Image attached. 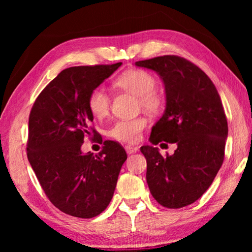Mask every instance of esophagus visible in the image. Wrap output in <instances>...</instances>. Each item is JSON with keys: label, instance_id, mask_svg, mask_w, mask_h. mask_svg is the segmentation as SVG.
Masks as SVG:
<instances>
[{"label": "esophagus", "instance_id": "1", "mask_svg": "<svg viewBox=\"0 0 252 252\" xmlns=\"http://www.w3.org/2000/svg\"><path fill=\"white\" fill-rule=\"evenodd\" d=\"M125 150H126L127 154L130 155V154L137 153V150H139V148L134 147V146H126V147H125Z\"/></svg>", "mask_w": 252, "mask_h": 252}]
</instances>
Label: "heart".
I'll return each instance as SVG.
<instances>
[{"label":"heart","instance_id":"b5f03b06","mask_svg":"<svg viewBox=\"0 0 252 252\" xmlns=\"http://www.w3.org/2000/svg\"><path fill=\"white\" fill-rule=\"evenodd\" d=\"M117 87L139 97V104L147 111L157 112L163 106V93L155 87L156 79L150 72L142 68H130L123 72L115 80ZM111 99L104 88L96 87L89 93L88 108L95 118L102 119L108 115ZM147 127V119L137 117L134 119L118 120L110 127L109 135L126 143H135L141 139Z\"/></svg>","mask_w":252,"mask_h":252}]
</instances>
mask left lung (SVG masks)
I'll use <instances>...</instances> for the list:
<instances>
[{
    "label": "left lung",
    "instance_id": "1",
    "mask_svg": "<svg viewBox=\"0 0 252 252\" xmlns=\"http://www.w3.org/2000/svg\"><path fill=\"white\" fill-rule=\"evenodd\" d=\"M135 65L156 71L165 86L166 108L150 142L178 146L165 157L154 146L141 147L148 186L164 208H184L208 190L222 165L228 125L221 99L211 79L184 57L165 55Z\"/></svg>",
    "mask_w": 252,
    "mask_h": 252
}]
</instances>
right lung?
<instances>
[{
	"label": "right lung",
	"instance_id": "right-lung-1",
	"mask_svg": "<svg viewBox=\"0 0 252 252\" xmlns=\"http://www.w3.org/2000/svg\"><path fill=\"white\" fill-rule=\"evenodd\" d=\"M122 63L65 68L48 84L31 110L27 158L49 201L66 215L93 218L115 192L126 151L103 142L98 155L82 154L86 136L99 142L92 126L88 96Z\"/></svg>",
	"mask_w": 252,
	"mask_h": 252
}]
</instances>
